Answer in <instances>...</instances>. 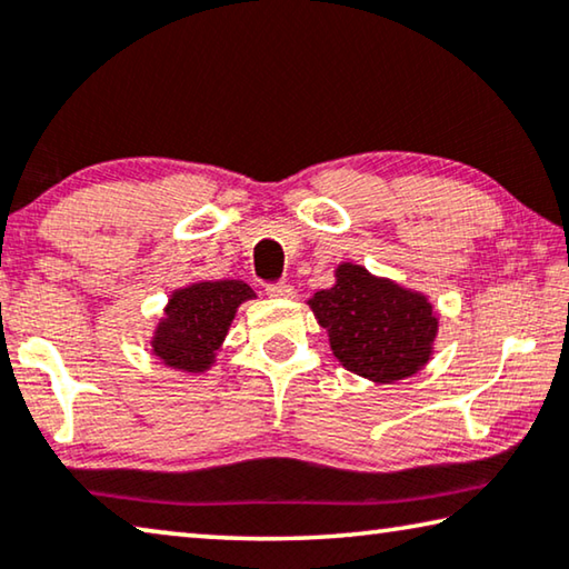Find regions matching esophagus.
Instances as JSON below:
<instances>
[{
  "instance_id": "1",
  "label": "esophagus",
  "mask_w": 569,
  "mask_h": 569,
  "mask_svg": "<svg viewBox=\"0 0 569 569\" xmlns=\"http://www.w3.org/2000/svg\"><path fill=\"white\" fill-rule=\"evenodd\" d=\"M266 293L270 296V299H293L296 296V291L288 283H268Z\"/></svg>"
}]
</instances>
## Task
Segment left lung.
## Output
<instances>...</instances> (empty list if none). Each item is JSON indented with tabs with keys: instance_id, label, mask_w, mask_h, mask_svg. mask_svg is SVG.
<instances>
[{
	"instance_id": "8db88e82",
	"label": "left lung",
	"mask_w": 569,
	"mask_h": 569,
	"mask_svg": "<svg viewBox=\"0 0 569 569\" xmlns=\"http://www.w3.org/2000/svg\"><path fill=\"white\" fill-rule=\"evenodd\" d=\"M333 357L372 382L405 380L428 365L438 319L422 293L341 263L337 283L309 299Z\"/></svg>"
}]
</instances>
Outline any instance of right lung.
I'll use <instances>...</instances> for the list:
<instances>
[{
  "label": "right lung",
  "mask_w": 569,
  "mask_h": 569,
  "mask_svg": "<svg viewBox=\"0 0 569 569\" xmlns=\"http://www.w3.org/2000/svg\"><path fill=\"white\" fill-rule=\"evenodd\" d=\"M242 281H200L171 293L151 339V351L161 362L182 372H204L214 362L236 311L252 299Z\"/></svg>",
  "instance_id": "obj_1"
}]
</instances>
